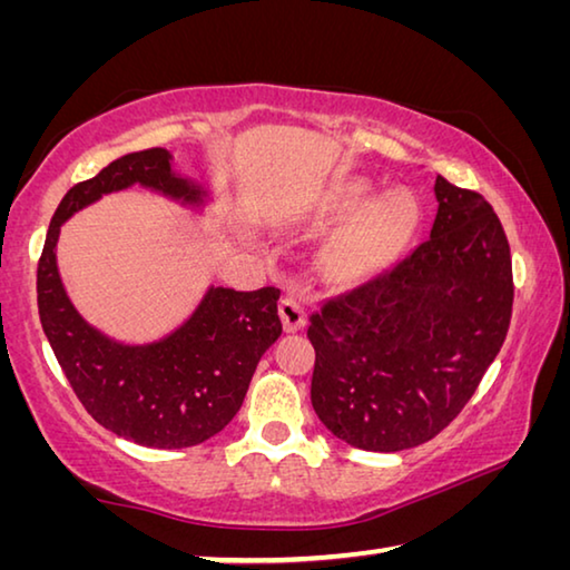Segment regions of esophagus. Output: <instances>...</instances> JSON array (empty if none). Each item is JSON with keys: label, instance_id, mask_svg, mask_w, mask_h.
<instances>
[{"label": "esophagus", "instance_id": "esophagus-1", "mask_svg": "<svg viewBox=\"0 0 570 570\" xmlns=\"http://www.w3.org/2000/svg\"><path fill=\"white\" fill-rule=\"evenodd\" d=\"M278 316H282L286 332H298L306 322V308L298 298L286 296L282 298V304H278Z\"/></svg>", "mask_w": 570, "mask_h": 570}]
</instances>
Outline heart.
<instances>
[{
    "mask_svg": "<svg viewBox=\"0 0 570 570\" xmlns=\"http://www.w3.org/2000/svg\"><path fill=\"white\" fill-rule=\"evenodd\" d=\"M366 200H370V190H366L364 183L344 186L340 190V196L334 198L330 210H326V218H350L354 214H360L366 206ZM404 230H407V214H404V206L400 200H384V204L374 206L370 214L360 220V226H356L352 234L342 240L340 248H336V268L352 274L384 262V258L400 246Z\"/></svg>",
    "mask_w": 570,
    "mask_h": 570,
    "instance_id": "heart-1",
    "label": "heart"
}]
</instances>
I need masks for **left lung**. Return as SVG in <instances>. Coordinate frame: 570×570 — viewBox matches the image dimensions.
I'll list each match as a JSON object with an SVG mask.
<instances>
[{
    "label": "left lung",
    "instance_id": "8db88e82",
    "mask_svg": "<svg viewBox=\"0 0 570 570\" xmlns=\"http://www.w3.org/2000/svg\"><path fill=\"white\" fill-rule=\"evenodd\" d=\"M430 238L308 316L312 404L326 430L372 452L440 435L505 342L513 262L493 206L435 180Z\"/></svg>",
    "mask_w": 570,
    "mask_h": 570
}]
</instances>
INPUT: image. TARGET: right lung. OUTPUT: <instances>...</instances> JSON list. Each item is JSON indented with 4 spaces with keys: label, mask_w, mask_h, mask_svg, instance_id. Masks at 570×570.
I'll return each mask as SVG.
<instances>
[{
    "label": "right lung",
    "mask_w": 570,
    "mask_h": 570,
    "mask_svg": "<svg viewBox=\"0 0 570 570\" xmlns=\"http://www.w3.org/2000/svg\"><path fill=\"white\" fill-rule=\"evenodd\" d=\"M132 183L196 204L200 190L173 176L170 153H128L65 193L37 264V306L52 352L77 400L115 435L158 450L193 448L218 435L244 404L262 354L282 336L278 288H210L190 322L168 340L125 346L92 330L57 274L60 226L102 193Z\"/></svg>",
    "instance_id": "1"
}]
</instances>
